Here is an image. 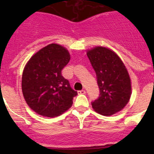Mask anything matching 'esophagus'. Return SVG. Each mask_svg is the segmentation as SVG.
<instances>
[{"instance_id": "obj_1", "label": "esophagus", "mask_w": 154, "mask_h": 154, "mask_svg": "<svg viewBox=\"0 0 154 154\" xmlns=\"http://www.w3.org/2000/svg\"><path fill=\"white\" fill-rule=\"evenodd\" d=\"M78 93L80 94V95H85L86 92H85V91L84 90V89H82V90H81V91H79Z\"/></svg>"}]
</instances>
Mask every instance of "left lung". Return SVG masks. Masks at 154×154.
<instances>
[{
	"label": "left lung",
	"instance_id": "obj_1",
	"mask_svg": "<svg viewBox=\"0 0 154 154\" xmlns=\"http://www.w3.org/2000/svg\"><path fill=\"white\" fill-rule=\"evenodd\" d=\"M87 56L97 76L100 95L92 103L93 109L112 116L126 106L132 94L131 79L123 61L115 51L103 46L87 50Z\"/></svg>",
	"mask_w": 154,
	"mask_h": 154
}]
</instances>
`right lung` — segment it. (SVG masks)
<instances>
[{
    "label": "right lung",
    "mask_w": 154,
    "mask_h": 154,
    "mask_svg": "<svg viewBox=\"0 0 154 154\" xmlns=\"http://www.w3.org/2000/svg\"><path fill=\"white\" fill-rule=\"evenodd\" d=\"M70 58L65 47L52 43L28 61L23 70L21 89L24 100L34 112L45 117H55L72 106L77 92L62 75Z\"/></svg>",
    "instance_id": "add662e5"
}]
</instances>
